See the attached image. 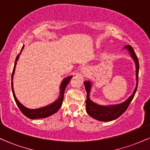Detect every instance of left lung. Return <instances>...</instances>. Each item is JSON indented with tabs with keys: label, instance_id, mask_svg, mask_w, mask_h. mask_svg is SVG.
<instances>
[{
	"label": "left lung",
	"instance_id": "1",
	"mask_svg": "<svg viewBox=\"0 0 150 150\" xmlns=\"http://www.w3.org/2000/svg\"><path fill=\"white\" fill-rule=\"evenodd\" d=\"M125 48L128 50L131 55L132 58L135 61L136 65V78H137V85L134 90L133 94L130 96V97L127 99L125 102L122 103L120 104H117L115 106H99V105L96 104L95 103L92 102L89 99V91H90L91 83L87 81V82H84L86 91H87V100H86V111L87 113L92 117L94 119L100 120V121H111V120H115L118 118V117L121 116L123 113L127 110V108L130 105L134 96H135L136 91H137V85H138V73H139V61L138 58L136 56L135 51L131 46L127 45Z\"/></svg>",
	"mask_w": 150,
	"mask_h": 150
}]
</instances>
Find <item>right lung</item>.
I'll return each instance as SVG.
<instances>
[{
	"mask_svg": "<svg viewBox=\"0 0 150 150\" xmlns=\"http://www.w3.org/2000/svg\"><path fill=\"white\" fill-rule=\"evenodd\" d=\"M23 47L22 48L21 51L23 49ZM19 56H20V54H18V56H17L16 59H15L14 68H13V73H12V78H13V75H14L15 68V65H16L17 61H18V60ZM72 77H73V76L66 77V78L64 79L63 82H62L61 85V96H60L59 99H58L57 101H55V102L53 103V104L49 105V106H45V107H43L41 108H37V109H30V108L25 107L21 103H20V101L17 99L16 97H15L14 90H13V82H11L12 91H13V97H14L15 102H16V104L18 105V108H20V111H21V112L23 113L25 116H27V118H30V119H35V118H46V117H49L50 116H51V115L54 114L55 113L57 112L58 110H59V108H61V105L63 104L65 89L66 88L68 84L70 82V81L71 80Z\"/></svg>",
	"mask_w": 150,
	"mask_h": 150,
	"instance_id": "add662e5",
	"label": "right lung"
}]
</instances>
